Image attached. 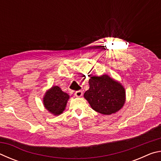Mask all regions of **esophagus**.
Segmentation results:
<instances>
[{"instance_id": "obj_1", "label": "esophagus", "mask_w": 161, "mask_h": 161, "mask_svg": "<svg viewBox=\"0 0 161 161\" xmlns=\"http://www.w3.org/2000/svg\"><path fill=\"white\" fill-rule=\"evenodd\" d=\"M75 95L77 97H81L82 96V91H77L75 92Z\"/></svg>"}]
</instances>
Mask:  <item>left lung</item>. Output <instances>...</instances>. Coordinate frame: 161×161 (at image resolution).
I'll list each match as a JSON object with an SVG mask.
<instances>
[{"instance_id":"obj_1","label":"left lung","mask_w":161,"mask_h":161,"mask_svg":"<svg viewBox=\"0 0 161 161\" xmlns=\"http://www.w3.org/2000/svg\"><path fill=\"white\" fill-rule=\"evenodd\" d=\"M89 89L84 97L97 112L111 115L119 111L126 102L124 86L108 75L93 76L89 80Z\"/></svg>"}]
</instances>
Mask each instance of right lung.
I'll return each mask as SVG.
<instances>
[{
    "mask_svg": "<svg viewBox=\"0 0 161 161\" xmlns=\"http://www.w3.org/2000/svg\"><path fill=\"white\" fill-rule=\"evenodd\" d=\"M69 99V95L62 91L60 87L53 86L45 92L42 102L49 112L54 116H58L65 110Z\"/></svg>",
    "mask_w": 161,
    "mask_h": 161,
    "instance_id": "obj_1",
    "label": "right lung"
}]
</instances>
